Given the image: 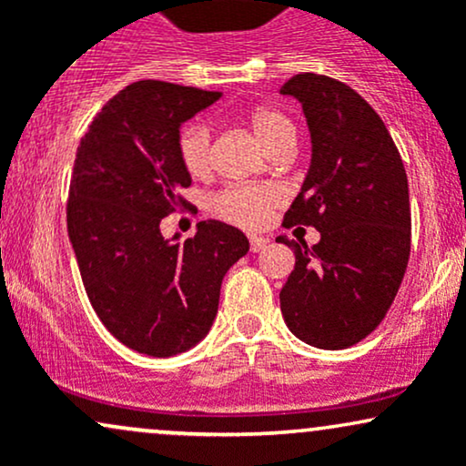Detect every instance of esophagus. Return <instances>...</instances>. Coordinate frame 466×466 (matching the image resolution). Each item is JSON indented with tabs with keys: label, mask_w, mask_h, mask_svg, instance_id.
Masks as SVG:
<instances>
[{
	"label": "esophagus",
	"mask_w": 466,
	"mask_h": 466,
	"mask_svg": "<svg viewBox=\"0 0 466 466\" xmlns=\"http://www.w3.org/2000/svg\"><path fill=\"white\" fill-rule=\"evenodd\" d=\"M267 245H269V238H265V237H249V248H251V251L265 249Z\"/></svg>",
	"instance_id": "obj_1"
}]
</instances>
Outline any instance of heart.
<instances>
[{"mask_svg":"<svg viewBox=\"0 0 466 466\" xmlns=\"http://www.w3.org/2000/svg\"><path fill=\"white\" fill-rule=\"evenodd\" d=\"M248 125L267 153L296 140V127L285 114L271 106H256L248 114ZM177 157L190 177L210 173V131L203 125H188L177 136ZM282 203L274 186H229L210 199V212L223 221L245 229L263 228Z\"/></svg>","mask_w":466,"mask_h":466,"instance_id":"heart-1","label":"heart"}]
</instances>
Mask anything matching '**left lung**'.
<instances>
[{"label":"left lung","instance_id":"left-lung-1","mask_svg":"<svg viewBox=\"0 0 466 466\" xmlns=\"http://www.w3.org/2000/svg\"><path fill=\"white\" fill-rule=\"evenodd\" d=\"M280 94L302 103L313 157L282 226L319 243L278 237L296 254L280 291L282 318L315 349H349L383 322L410 260L408 175L383 120L349 85L302 72Z\"/></svg>","mask_w":466,"mask_h":466}]
</instances>
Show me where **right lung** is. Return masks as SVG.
Returning a JSON list of instances; mask_svg holds the SVG:
<instances>
[{"instance_id": "obj_1", "label": "right lung", "mask_w": 466, "mask_h": 466, "mask_svg": "<svg viewBox=\"0 0 466 466\" xmlns=\"http://www.w3.org/2000/svg\"><path fill=\"white\" fill-rule=\"evenodd\" d=\"M218 98L137 80L96 114L74 159L67 232L85 291L106 330L144 355H177L206 337L223 276L249 249L240 229L215 218L184 243L159 229L173 212L195 210L181 197L190 175L177 157L179 127Z\"/></svg>"}]
</instances>
